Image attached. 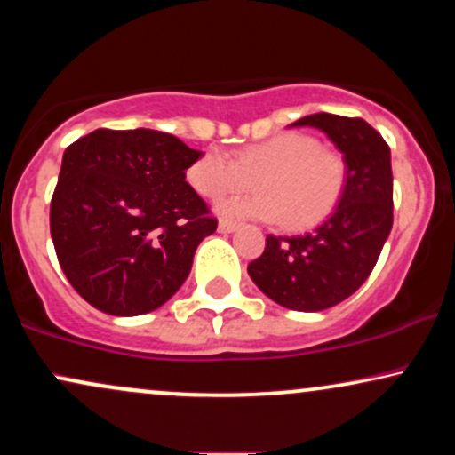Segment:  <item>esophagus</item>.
Wrapping results in <instances>:
<instances>
[{"instance_id":"1","label":"esophagus","mask_w":455,"mask_h":455,"mask_svg":"<svg viewBox=\"0 0 455 455\" xmlns=\"http://www.w3.org/2000/svg\"><path fill=\"white\" fill-rule=\"evenodd\" d=\"M237 228H239V224L233 220H224L222 218V220L218 222V231L220 233H233V231H237Z\"/></svg>"}]
</instances>
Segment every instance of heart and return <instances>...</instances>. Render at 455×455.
Wrapping results in <instances>:
<instances>
[{"mask_svg":"<svg viewBox=\"0 0 455 455\" xmlns=\"http://www.w3.org/2000/svg\"><path fill=\"white\" fill-rule=\"evenodd\" d=\"M188 181L212 201L245 190L254 181L259 192L231 198L222 213L310 228L340 205L348 166L340 151L323 148L310 134L282 132L239 149L235 158L220 149L205 151L188 169Z\"/></svg>","mask_w":455,"mask_h":455,"instance_id":"heart-1","label":"heart"}]
</instances>
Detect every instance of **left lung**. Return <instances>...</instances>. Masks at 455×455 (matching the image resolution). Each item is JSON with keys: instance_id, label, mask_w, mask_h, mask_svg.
<instances>
[{"instance_id": "1", "label": "left lung", "mask_w": 455, "mask_h": 455, "mask_svg": "<svg viewBox=\"0 0 455 455\" xmlns=\"http://www.w3.org/2000/svg\"><path fill=\"white\" fill-rule=\"evenodd\" d=\"M293 126L323 130L348 166L340 205L312 233L269 235L250 278L275 304L318 312L351 297L372 274L394 224V177L385 139L362 117L315 113Z\"/></svg>"}]
</instances>
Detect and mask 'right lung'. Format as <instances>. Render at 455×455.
Returning <instances> with one entry per match:
<instances>
[{"label":"right lung","mask_w":455,"mask_h":455,"mask_svg":"<svg viewBox=\"0 0 455 455\" xmlns=\"http://www.w3.org/2000/svg\"><path fill=\"white\" fill-rule=\"evenodd\" d=\"M201 156L148 128H100L68 145L51 198V237L87 304L137 316L180 291L198 243L218 227L186 181Z\"/></svg>","instance_id":"obj_1"}]
</instances>
